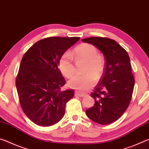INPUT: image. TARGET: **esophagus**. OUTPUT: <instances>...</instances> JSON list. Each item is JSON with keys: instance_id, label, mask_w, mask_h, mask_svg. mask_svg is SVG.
Masks as SVG:
<instances>
[{"instance_id": "1", "label": "esophagus", "mask_w": 149, "mask_h": 149, "mask_svg": "<svg viewBox=\"0 0 149 149\" xmlns=\"http://www.w3.org/2000/svg\"><path fill=\"white\" fill-rule=\"evenodd\" d=\"M86 94L81 93V92H80L79 91H76V92H75V93H74V96H79V97H84V96H86Z\"/></svg>"}]
</instances>
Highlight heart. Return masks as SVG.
<instances>
[{
    "label": "heart",
    "mask_w": 149,
    "mask_h": 149,
    "mask_svg": "<svg viewBox=\"0 0 149 149\" xmlns=\"http://www.w3.org/2000/svg\"><path fill=\"white\" fill-rule=\"evenodd\" d=\"M72 54L77 59L86 62L84 69L86 74L73 77L69 80V86L80 91H86L96 83V77L100 78L103 74L105 68L104 58L99 54L98 51L94 45L88 43H82L77 46L73 50ZM58 67L62 74L68 79L74 75L75 67L72 55L69 52L64 53L61 57Z\"/></svg>",
    "instance_id": "b5f03b06"
}]
</instances>
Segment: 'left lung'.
Listing matches in <instances>:
<instances>
[{
  "label": "left lung",
  "mask_w": 149,
  "mask_h": 149,
  "mask_svg": "<svg viewBox=\"0 0 149 149\" xmlns=\"http://www.w3.org/2000/svg\"><path fill=\"white\" fill-rule=\"evenodd\" d=\"M82 41L100 50L106 60L104 72L91 94L95 104L86 110V116L97 123L107 125L120 118L132 97L135 80L127 52L111 39L87 38Z\"/></svg>",
  "instance_id": "1"
}]
</instances>
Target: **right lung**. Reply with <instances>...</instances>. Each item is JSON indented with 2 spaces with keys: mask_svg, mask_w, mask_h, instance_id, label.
Listing matches in <instances>:
<instances>
[{
  "mask_svg": "<svg viewBox=\"0 0 149 149\" xmlns=\"http://www.w3.org/2000/svg\"><path fill=\"white\" fill-rule=\"evenodd\" d=\"M80 38L51 37L38 41L22 58L16 86L24 113L34 123L48 127L65 115L74 90L61 91L66 82L58 65L60 58Z\"/></svg>",
  "mask_w": 149,
  "mask_h": 149,
  "instance_id": "1",
  "label": "right lung"
}]
</instances>
